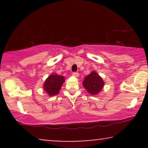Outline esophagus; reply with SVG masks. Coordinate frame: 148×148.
<instances>
[{
    "mask_svg": "<svg viewBox=\"0 0 148 148\" xmlns=\"http://www.w3.org/2000/svg\"><path fill=\"white\" fill-rule=\"evenodd\" d=\"M73 75L74 77H78L79 73L77 72H73Z\"/></svg>",
    "mask_w": 148,
    "mask_h": 148,
    "instance_id": "34e87169",
    "label": "esophagus"
}]
</instances>
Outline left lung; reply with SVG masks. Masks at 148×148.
Instances as JSON below:
<instances>
[{"label":"left lung","instance_id":"8db88e82","mask_svg":"<svg viewBox=\"0 0 148 148\" xmlns=\"http://www.w3.org/2000/svg\"><path fill=\"white\" fill-rule=\"evenodd\" d=\"M104 82L102 79L96 73V71H93L85 77L83 82V86L87 91L92 95L97 94L102 90L104 86Z\"/></svg>","mask_w":148,"mask_h":148}]
</instances>
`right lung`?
Wrapping results in <instances>:
<instances>
[{
    "label": "right lung",
    "instance_id": "add662e5",
    "mask_svg": "<svg viewBox=\"0 0 148 148\" xmlns=\"http://www.w3.org/2000/svg\"><path fill=\"white\" fill-rule=\"evenodd\" d=\"M64 82V78L63 76L58 75L56 74L51 75L44 83V89L49 96H54L58 94Z\"/></svg>",
    "mask_w": 148,
    "mask_h": 148
}]
</instances>
